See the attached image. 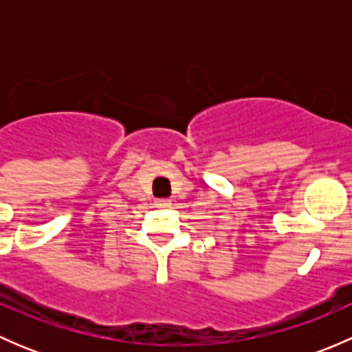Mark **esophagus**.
<instances>
[{
  "mask_svg": "<svg viewBox=\"0 0 352 352\" xmlns=\"http://www.w3.org/2000/svg\"><path fill=\"white\" fill-rule=\"evenodd\" d=\"M170 204H172L170 199H158V201H156V208H168Z\"/></svg>",
  "mask_w": 352,
  "mask_h": 352,
  "instance_id": "1",
  "label": "esophagus"
}]
</instances>
